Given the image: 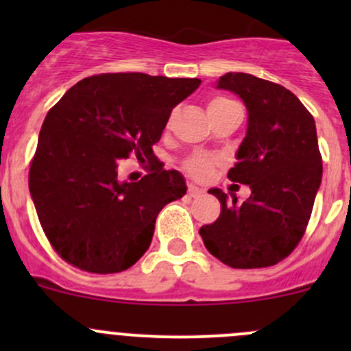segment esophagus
<instances>
[{
  "mask_svg": "<svg viewBox=\"0 0 351 351\" xmlns=\"http://www.w3.org/2000/svg\"><path fill=\"white\" fill-rule=\"evenodd\" d=\"M204 193V190L198 189L195 185H189V195L190 197H200Z\"/></svg>",
  "mask_w": 351,
  "mask_h": 351,
  "instance_id": "34e87169",
  "label": "esophagus"
}]
</instances>
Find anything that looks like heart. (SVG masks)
I'll return each mask as SVG.
<instances>
[{"mask_svg":"<svg viewBox=\"0 0 351 351\" xmlns=\"http://www.w3.org/2000/svg\"><path fill=\"white\" fill-rule=\"evenodd\" d=\"M228 104H231V100H228V98H214V100H210V104H208L207 110L224 107V105ZM214 165H215L214 158H208V156H204V154H195L192 156V158L186 159L183 166H185L186 171H189L192 176H195V178H205V176L210 175Z\"/></svg>","mask_w":351,"mask_h":351,"instance_id":"heart-1","label":"heart"}]
</instances>
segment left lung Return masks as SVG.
<instances>
[{"mask_svg":"<svg viewBox=\"0 0 351 351\" xmlns=\"http://www.w3.org/2000/svg\"><path fill=\"white\" fill-rule=\"evenodd\" d=\"M217 88L246 105V136L228 176L250 185L251 195L238 204L221 189L208 190L221 202V215L198 232L208 253L229 267H271L299 244L319 190L316 123L292 91L253 74L228 73Z\"/></svg>","mask_w":351,"mask_h":351,"instance_id":"obj_1","label":"left lung"}]
</instances>
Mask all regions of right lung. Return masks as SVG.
Segmentation results:
<instances>
[{
	"instance_id": "right-lung-1",
	"label": "right lung",
	"mask_w": 351,
	"mask_h": 351,
	"mask_svg": "<svg viewBox=\"0 0 351 351\" xmlns=\"http://www.w3.org/2000/svg\"><path fill=\"white\" fill-rule=\"evenodd\" d=\"M200 83L98 74L69 88L49 110L28 189L45 236L67 263L117 274L146 253L161 208L186 193L185 178L154 162L141 182H120L119 162L130 154L151 161L171 110Z\"/></svg>"
}]
</instances>
